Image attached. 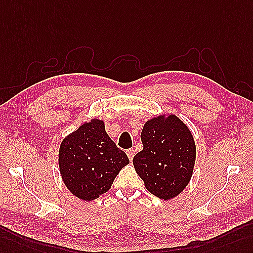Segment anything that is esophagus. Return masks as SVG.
I'll return each instance as SVG.
<instances>
[{
  "instance_id": "esophagus-1",
  "label": "esophagus",
  "mask_w": 253,
  "mask_h": 253,
  "mask_svg": "<svg viewBox=\"0 0 253 253\" xmlns=\"http://www.w3.org/2000/svg\"><path fill=\"white\" fill-rule=\"evenodd\" d=\"M126 155H127L128 159H130V161H132L133 158H134V156H135V151H134V149H127V150H126Z\"/></svg>"
}]
</instances>
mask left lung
<instances>
[{
    "label": "left lung",
    "instance_id": "1",
    "mask_svg": "<svg viewBox=\"0 0 253 253\" xmlns=\"http://www.w3.org/2000/svg\"><path fill=\"white\" fill-rule=\"evenodd\" d=\"M144 149L133 159L146 189L168 201L180 194L192 177L196 148L189 127L175 115L148 120L140 134Z\"/></svg>",
    "mask_w": 253,
    "mask_h": 253
}]
</instances>
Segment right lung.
Returning <instances> with one entry per match:
<instances>
[{
	"label": "right lung",
	"instance_id": "1",
	"mask_svg": "<svg viewBox=\"0 0 253 253\" xmlns=\"http://www.w3.org/2000/svg\"><path fill=\"white\" fill-rule=\"evenodd\" d=\"M128 163L126 152L108 136L104 121L96 118L80 126L60 145V174L71 193L83 201L107 192Z\"/></svg>",
	"mask_w": 253,
	"mask_h": 253
}]
</instances>
